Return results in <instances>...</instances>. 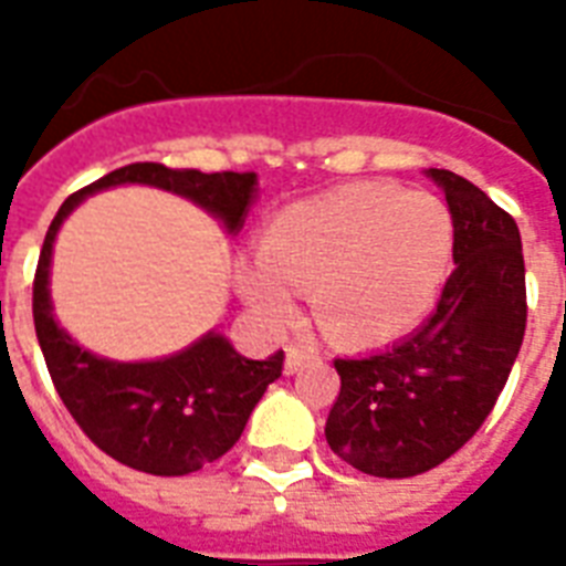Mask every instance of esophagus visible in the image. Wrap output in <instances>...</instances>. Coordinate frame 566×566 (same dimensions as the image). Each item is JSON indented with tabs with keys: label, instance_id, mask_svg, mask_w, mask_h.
Here are the masks:
<instances>
[{
	"label": "esophagus",
	"instance_id": "1",
	"mask_svg": "<svg viewBox=\"0 0 566 566\" xmlns=\"http://www.w3.org/2000/svg\"><path fill=\"white\" fill-rule=\"evenodd\" d=\"M311 355H314V349H305V346H287V349H284V373H287V376L300 373L302 364L308 361Z\"/></svg>",
	"mask_w": 566,
	"mask_h": 566
}]
</instances>
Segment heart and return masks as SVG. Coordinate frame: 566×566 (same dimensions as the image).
<instances>
[{"label":"heart","mask_w":566,"mask_h":566,"mask_svg":"<svg viewBox=\"0 0 566 566\" xmlns=\"http://www.w3.org/2000/svg\"><path fill=\"white\" fill-rule=\"evenodd\" d=\"M455 226L438 196L355 181L300 199L266 222L240 258V296L275 328L291 326L296 291H311L319 326L340 344H378L420 323L452 266Z\"/></svg>","instance_id":"1"}]
</instances>
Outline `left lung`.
I'll list each match as a JSON object with an SVG mask.
<instances>
[{"mask_svg": "<svg viewBox=\"0 0 566 566\" xmlns=\"http://www.w3.org/2000/svg\"><path fill=\"white\" fill-rule=\"evenodd\" d=\"M447 196L455 270L438 311L399 344L337 358L340 394L326 440L346 464L408 479L455 455L500 399L526 332V264L517 222L449 170H426Z\"/></svg>", "mask_w": 566, "mask_h": 566, "instance_id": "8db88e82", "label": "left lung"}]
</instances>
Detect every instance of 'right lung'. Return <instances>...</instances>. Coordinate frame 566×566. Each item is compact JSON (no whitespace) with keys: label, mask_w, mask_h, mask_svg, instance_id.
Segmentation results:
<instances>
[{"label":"right lung","mask_w":566,"mask_h":566,"mask_svg":"<svg viewBox=\"0 0 566 566\" xmlns=\"http://www.w3.org/2000/svg\"><path fill=\"white\" fill-rule=\"evenodd\" d=\"M144 185L199 205L226 234H238L258 199L255 172L170 170L128 164L73 193L49 226L34 273V328L49 376L66 411L114 461L153 475H188L222 458L240 440L266 385L282 376L284 353L264 361L240 355L217 328L179 353L153 361H114L91 353L55 319L49 273L64 220L99 190Z\"/></svg>","instance_id":"obj_1"}]
</instances>
